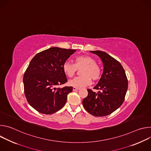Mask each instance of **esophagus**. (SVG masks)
<instances>
[{
    "mask_svg": "<svg viewBox=\"0 0 151 151\" xmlns=\"http://www.w3.org/2000/svg\"><path fill=\"white\" fill-rule=\"evenodd\" d=\"M78 90H79V88H77V87H73V91H77Z\"/></svg>",
    "mask_w": 151,
    "mask_h": 151,
    "instance_id": "obj_1",
    "label": "esophagus"
}]
</instances>
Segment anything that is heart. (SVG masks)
Returning <instances> with one entry per match:
<instances>
[{
	"instance_id": "1",
	"label": "heart",
	"mask_w": 151,
	"mask_h": 151,
	"mask_svg": "<svg viewBox=\"0 0 151 151\" xmlns=\"http://www.w3.org/2000/svg\"><path fill=\"white\" fill-rule=\"evenodd\" d=\"M83 68L81 70L82 76L76 77L70 81L68 83L72 87L81 88L91 84V79L94 81L99 80L101 75V70L97 64V61L93 57L83 55L75 58V64L66 61L63 64L64 73L69 77H72L78 69Z\"/></svg>"
}]
</instances>
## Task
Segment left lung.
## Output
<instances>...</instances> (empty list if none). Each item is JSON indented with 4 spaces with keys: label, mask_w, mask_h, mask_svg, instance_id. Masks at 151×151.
Instances as JSON below:
<instances>
[{
    "label": "left lung",
    "mask_w": 151,
    "mask_h": 151,
    "mask_svg": "<svg viewBox=\"0 0 151 151\" xmlns=\"http://www.w3.org/2000/svg\"><path fill=\"white\" fill-rule=\"evenodd\" d=\"M91 52L97 55L102 61L103 72L94 89H87L88 96L82 101L85 109L95 116H107L123 103L128 89V80L125 70L119 61L101 51Z\"/></svg>",
    "instance_id": "obj_1"
}]
</instances>
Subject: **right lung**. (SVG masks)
<instances>
[{"label":"right lung","instance_id":"1","mask_svg":"<svg viewBox=\"0 0 151 151\" xmlns=\"http://www.w3.org/2000/svg\"><path fill=\"white\" fill-rule=\"evenodd\" d=\"M75 50L52 47L37 53L23 77L24 94L29 104L44 114H52L65 105L72 87L56 88L68 82L63 64Z\"/></svg>","mask_w":151,"mask_h":151}]
</instances>
